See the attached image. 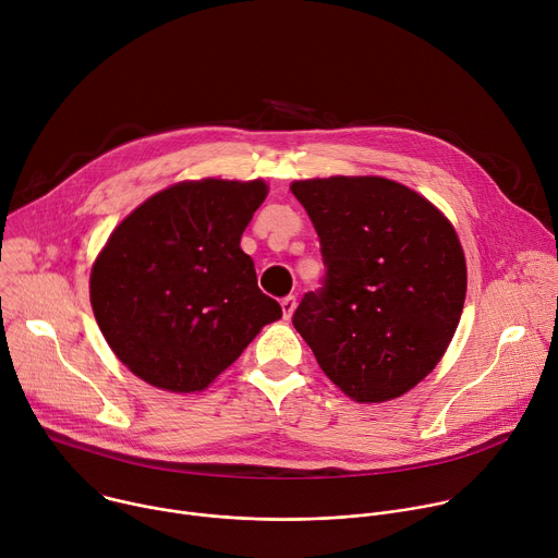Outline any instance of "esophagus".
Wrapping results in <instances>:
<instances>
[{
  "instance_id": "obj_1",
  "label": "esophagus",
  "mask_w": 558,
  "mask_h": 558,
  "mask_svg": "<svg viewBox=\"0 0 558 558\" xmlns=\"http://www.w3.org/2000/svg\"><path fill=\"white\" fill-rule=\"evenodd\" d=\"M280 306H282V315H284V317H291L293 311H295V295H284V298L280 300Z\"/></svg>"
}]
</instances>
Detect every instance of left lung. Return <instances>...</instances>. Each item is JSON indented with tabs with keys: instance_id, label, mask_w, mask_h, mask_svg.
<instances>
[{
	"instance_id": "obj_1",
	"label": "left lung",
	"mask_w": 558,
	"mask_h": 558,
	"mask_svg": "<svg viewBox=\"0 0 558 558\" xmlns=\"http://www.w3.org/2000/svg\"><path fill=\"white\" fill-rule=\"evenodd\" d=\"M325 263L293 327L355 402H386L422 381L448 349L465 300V258L444 214L379 177L295 181Z\"/></svg>"
}]
</instances>
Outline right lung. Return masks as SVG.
Returning <instances> with one entry per match:
<instances>
[{
  "instance_id": "1",
  "label": "right lung",
  "mask_w": 558,
  "mask_h": 558,
  "mask_svg": "<svg viewBox=\"0 0 558 558\" xmlns=\"http://www.w3.org/2000/svg\"><path fill=\"white\" fill-rule=\"evenodd\" d=\"M265 196L263 181L181 183L112 231L93 267L90 302L134 375L174 392L203 390L282 317L241 250Z\"/></svg>"
}]
</instances>
